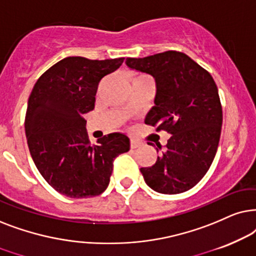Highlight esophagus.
<instances>
[{
	"label": "esophagus",
	"instance_id": "34e87169",
	"mask_svg": "<svg viewBox=\"0 0 256 256\" xmlns=\"http://www.w3.org/2000/svg\"><path fill=\"white\" fill-rule=\"evenodd\" d=\"M130 145H131V148H139V146L142 145V142H138V140H136V139H131Z\"/></svg>",
	"mask_w": 256,
	"mask_h": 256
}]
</instances>
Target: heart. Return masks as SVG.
<instances>
[{
    "mask_svg": "<svg viewBox=\"0 0 256 256\" xmlns=\"http://www.w3.org/2000/svg\"><path fill=\"white\" fill-rule=\"evenodd\" d=\"M138 77H148V76H144V74H142V76H138Z\"/></svg>",
    "mask_w": 256,
    "mask_h": 256,
    "instance_id": "1",
    "label": "heart"
}]
</instances>
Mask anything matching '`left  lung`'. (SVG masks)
<instances>
[{"label": "left lung", "mask_w": 256, "mask_h": 256, "mask_svg": "<svg viewBox=\"0 0 256 256\" xmlns=\"http://www.w3.org/2000/svg\"><path fill=\"white\" fill-rule=\"evenodd\" d=\"M126 66L154 77L156 106L145 124L172 134L154 165L140 168L145 182L159 193L186 192L208 171L219 145L222 106L216 82L186 54L174 50L128 57Z\"/></svg>", "instance_id": "left-lung-1"}]
</instances>
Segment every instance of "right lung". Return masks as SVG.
<instances>
[{"label":"right lung","instance_id":"1","mask_svg":"<svg viewBox=\"0 0 256 256\" xmlns=\"http://www.w3.org/2000/svg\"><path fill=\"white\" fill-rule=\"evenodd\" d=\"M124 57H66L49 68L34 86L26 114V136L37 170L57 192L74 199L106 190L114 160L130 150V139L110 134L91 145L83 118L94 108L102 78Z\"/></svg>","mask_w":256,"mask_h":256}]
</instances>
